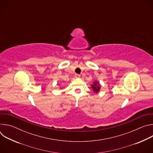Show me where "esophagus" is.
Segmentation results:
<instances>
[{
    "instance_id": "34e87169",
    "label": "esophagus",
    "mask_w": 153,
    "mask_h": 153,
    "mask_svg": "<svg viewBox=\"0 0 153 153\" xmlns=\"http://www.w3.org/2000/svg\"><path fill=\"white\" fill-rule=\"evenodd\" d=\"M75 77H76V79H79L80 77V76L79 74H76V75H75Z\"/></svg>"
}]
</instances>
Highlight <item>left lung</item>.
<instances>
[{
	"mask_svg": "<svg viewBox=\"0 0 153 153\" xmlns=\"http://www.w3.org/2000/svg\"><path fill=\"white\" fill-rule=\"evenodd\" d=\"M91 88L93 89V91L95 92L96 93H97L99 92L100 89V83L97 81H94L93 84H91Z\"/></svg>",
	"mask_w": 153,
	"mask_h": 153,
	"instance_id": "left-lung-1",
	"label": "left lung"
}]
</instances>
